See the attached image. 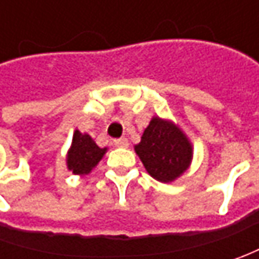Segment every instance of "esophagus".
I'll return each mask as SVG.
<instances>
[{
    "mask_svg": "<svg viewBox=\"0 0 259 259\" xmlns=\"http://www.w3.org/2000/svg\"><path fill=\"white\" fill-rule=\"evenodd\" d=\"M114 144L116 147H121V148H126L128 147V140L126 138H119V140H114Z\"/></svg>",
    "mask_w": 259,
    "mask_h": 259,
    "instance_id": "34e87169",
    "label": "esophagus"
}]
</instances>
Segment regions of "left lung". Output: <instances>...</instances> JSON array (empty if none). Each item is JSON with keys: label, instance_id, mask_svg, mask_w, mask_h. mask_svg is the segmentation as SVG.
Listing matches in <instances>:
<instances>
[{"label": "left lung", "instance_id": "obj_1", "mask_svg": "<svg viewBox=\"0 0 259 259\" xmlns=\"http://www.w3.org/2000/svg\"><path fill=\"white\" fill-rule=\"evenodd\" d=\"M145 170L155 180L168 183L187 170L192 160V144L171 122L153 118L135 145Z\"/></svg>", "mask_w": 259, "mask_h": 259}]
</instances>
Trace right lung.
<instances>
[{"mask_svg":"<svg viewBox=\"0 0 259 259\" xmlns=\"http://www.w3.org/2000/svg\"><path fill=\"white\" fill-rule=\"evenodd\" d=\"M106 148H99L88 134L75 131L72 148L67 154V167L75 174H88L104 157Z\"/></svg>","mask_w":259,"mask_h":259,"instance_id":"1","label":"right lung"}]
</instances>
